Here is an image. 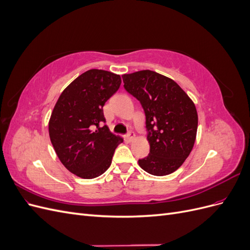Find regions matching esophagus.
Returning a JSON list of instances; mask_svg holds the SVG:
<instances>
[{
  "instance_id": "34e87169",
  "label": "esophagus",
  "mask_w": 250,
  "mask_h": 250,
  "mask_svg": "<svg viewBox=\"0 0 250 250\" xmlns=\"http://www.w3.org/2000/svg\"><path fill=\"white\" fill-rule=\"evenodd\" d=\"M135 138V133L133 132V131H128V133H127V140L129 141V142H131V141H133V139Z\"/></svg>"
}]
</instances>
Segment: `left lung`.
<instances>
[{
	"label": "left lung",
	"instance_id": "1",
	"mask_svg": "<svg viewBox=\"0 0 250 250\" xmlns=\"http://www.w3.org/2000/svg\"><path fill=\"white\" fill-rule=\"evenodd\" d=\"M124 88L146 116L148 156L140 167L155 176L176 171L193 149L198 116L195 104L175 81L150 70L124 74Z\"/></svg>",
	"mask_w": 250,
	"mask_h": 250
}]
</instances>
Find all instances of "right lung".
Returning <instances> with one entry per match:
<instances>
[{"label": "right lung", "mask_w": 250, "mask_h": 250, "mask_svg": "<svg viewBox=\"0 0 250 250\" xmlns=\"http://www.w3.org/2000/svg\"><path fill=\"white\" fill-rule=\"evenodd\" d=\"M121 85L120 75L103 70L81 74L58 98L49 122V134L64 167L81 178L100 176L111 164L123 139L106 125L103 106Z\"/></svg>", "instance_id": "right-lung-1"}]
</instances>
